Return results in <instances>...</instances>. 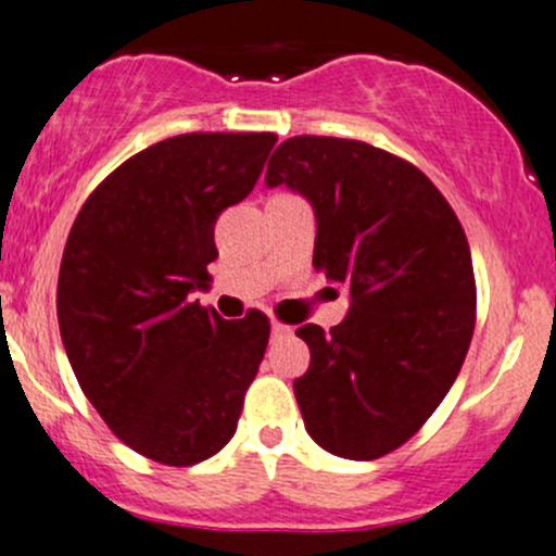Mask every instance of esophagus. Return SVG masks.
Listing matches in <instances>:
<instances>
[{
  "mask_svg": "<svg viewBox=\"0 0 556 556\" xmlns=\"http://www.w3.org/2000/svg\"><path fill=\"white\" fill-rule=\"evenodd\" d=\"M290 331H293V328L285 326V323H279V320L271 323V337H288Z\"/></svg>",
  "mask_w": 556,
  "mask_h": 556,
  "instance_id": "obj_1",
  "label": "esophagus"
}]
</instances>
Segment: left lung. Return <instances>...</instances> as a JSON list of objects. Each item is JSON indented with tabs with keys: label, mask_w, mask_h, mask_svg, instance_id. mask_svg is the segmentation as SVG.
<instances>
[{
	"label": "left lung",
	"mask_w": 556,
	"mask_h": 556,
	"mask_svg": "<svg viewBox=\"0 0 556 556\" xmlns=\"http://www.w3.org/2000/svg\"><path fill=\"white\" fill-rule=\"evenodd\" d=\"M266 185L312 203V263L353 299L331 331H295L312 353L293 382L306 432L342 459H380L429 421L470 350L478 295L465 228L413 163L364 141L288 138Z\"/></svg>",
	"instance_id": "8db88e82"
}]
</instances>
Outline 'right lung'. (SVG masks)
I'll return each mask as SVG.
<instances>
[{
  "label": "right lung",
  "mask_w": 556,
  "mask_h": 556,
  "mask_svg": "<svg viewBox=\"0 0 556 556\" xmlns=\"http://www.w3.org/2000/svg\"><path fill=\"white\" fill-rule=\"evenodd\" d=\"M274 132H187L143 149L86 198L59 268L70 366L111 432L190 467L228 445L271 323L190 301L217 257L214 223L244 201Z\"/></svg>",
  "instance_id": "obj_1"
}]
</instances>
